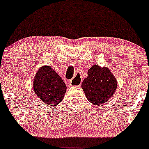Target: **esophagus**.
Segmentation results:
<instances>
[{
    "instance_id": "1",
    "label": "esophagus",
    "mask_w": 149,
    "mask_h": 149,
    "mask_svg": "<svg viewBox=\"0 0 149 149\" xmlns=\"http://www.w3.org/2000/svg\"><path fill=\"white\" fill-rule=\"evenodd\" d=\"M69 84H70L71 86H81V80L80 77H74L73 79L71 80Z\"/></svg>"
}]
</instances>
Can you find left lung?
Listing matches in <instances>:
<instances>
[{
    "instance_id": "left-lung-1",
    "label": "left lung",
    "mask_w": 149,
    "mask_h": 149,
    "mask_svg": "<svg viewBox=\"0 0 149 149\" xmlns=\"http://www.w3.org/2000/svg\"><path fill=\"white\" fill-rule=\"evenodd\" d=\"M87 74L81 84L86 98L94 105L104 104L115 93L116 79L108 68L96 65L91 67Z\"/></svg>"
}]
</instances>
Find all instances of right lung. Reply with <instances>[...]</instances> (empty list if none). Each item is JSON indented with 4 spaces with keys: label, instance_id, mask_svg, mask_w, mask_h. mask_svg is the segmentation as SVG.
Instances as JSON below:
<instances>
[{
    "label": "right lung",
    "instance_id": "right-lung-1",
    "mask_svg": "<svg viewBox=\"0 0 149 149\" xmlns=\"http://www.w3.org/2000/svg\"><path fill=\"white\" fill-rule=\"evenodd\" d=\"M33 84L36 95L51 107L59 104L66 92L65 83L50 65H43L39 68Z\"/></svg>",
    "mask_w": 149,
    "mask_h": 149
}]
</instances>
